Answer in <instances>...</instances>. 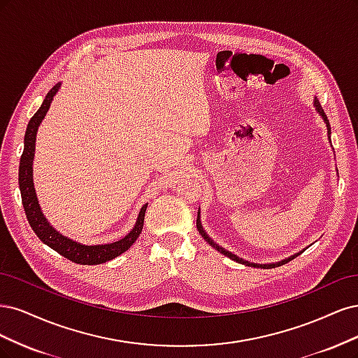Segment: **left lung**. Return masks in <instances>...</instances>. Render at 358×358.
<instances>
[{"mask_svg":"<svg viewBox=\"0 0 358 358\" xmlns=\"http://www.w3.org/2000/svg\"><path fill=\"white\" fill-rule=\"evenodd\" d=\"M314 107H315V111L320 114L321 116V119L324 120V123H326V128H327V136H329V143H331L330 141V135H331V128H330V123H329V119H327V116H326V113H324V110L321 108V106H320V102H318V99L317 98H314ZM196 227H198V230H199V234L202 235V238L208 242V244L213 247V248H215L218 252H222L223 256H227L229 259H232V260H235V262H238V263H241V264H245V266H251V268H262V269H272V268H278V266H281V264H285L287 262H290V260H293L296 256H299L301 255V252H296V255H293V256H290V257H287V259H282V260H280V262H275V263H251V262H248V260H244L242 257H238L236 255H234V252H230V251H227L226 248H223V247H220L217 244V242H214L210 236H208V234L205 232V229H203V226H202V222H201V210H198V218H196Z\"/></svg>","mask_w":358,"mask_h":358,"instance_id":"left-lung-1","label":"left lung"}]
</instances>
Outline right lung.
Segmentation results:
<instances>
[{
    "label": "right lung",
    "instance_id": "right-lung-1",
    "mask_svg": "<svg viewBox=\"0 0 358 358\" xmlns=\"http://www.w3.org/2000/svg\"><path fill=\"white\" fill-rule=\"evenodd\" d=\"M61 89V83H57L50 89V92L45 95L41 107L38 111L31 117L27 132H25V141H24V153L20 157L19 164V189L22 194V203H24V210L27 214V218L29 222V226L32 227L34 232L40 238L41 242L45 245L59 252L61 256L65 259L71 260L74 263L80 264H101L108 260L116 259L120 256L122 252L129 250L134 242L140 236L143 232L144 226V215L147 205L144 203L141 206L140 213H138L136 222L131 232L124 235L122 239L116 242H110V244H99V245H86L82 242H77L71 238L62 235L59 230H56L45 215L41 211V206L38 203V198L36 193V187H34V174H32V164H34V156H36V140H37V132L43 119L48 114L50 103L57 94V90Z\"/></svg>",
    "mask_w": 358,
    "mask_h": 358
}]
</instances>
